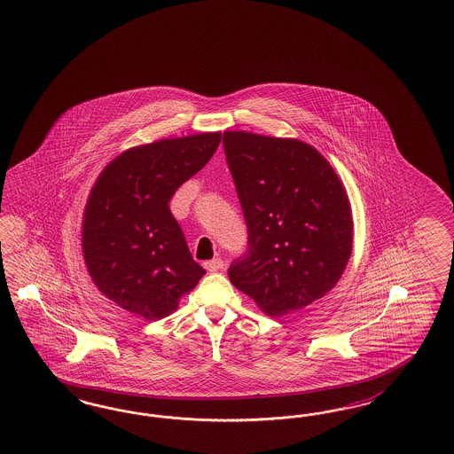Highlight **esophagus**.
Returning <instances> with one entry per match:
<instances>
[{
    "instance_id": "34e87169",
    "label": "esophagus",
    "mask_w": 454,
    "mask_h": 454,
    "mask_svg": "<svg viewBox=\"0 0 454 454\" xmlns=\"http://www.w3.org/2000/svg\"><path fill=\"white\" fill-rule=\"evenodd\" d=\"M205 268H207V271H211V273L220 271L221 268H223V260L221 258H215L211 262H205Z\"/></svg>"
}]
</instances>
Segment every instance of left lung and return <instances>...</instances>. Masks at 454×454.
<instances>
[{"instance_id": "left-lung-1", "label": "left lung", "mask_w": 454, "mask_h": 454, "mask_svg": "<svg viewBox=\"0 0 454 454\" xmlns=\"http://www.w3.org/2000/svg\"><path fill=\"white\" fill-rule=\"evenodd\" d=\"M226 161L247 226V251L228 270L270 317L334 288L351 256L353 216L343 183L311 145L226 131Z\"/></svg>"}]
</instances>
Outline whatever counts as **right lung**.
<instances>
[{"label": "right lung", "instance_id": "right-lung-1", "mask_svg": "<svg viewBox=\"0 0 454 454\" xmlns=\"http://www.w3.org/2000/svg\"><path fill=\"white\" fill-rule=\"evenodd\" d=\"M220 141V131L160 139L121 153L98 176L82 213V256L97 288L120 308L161 319L207 273L169 200Z\"/></svg>", "mask_w": 454, "mask_h": 454}]
</instances>
